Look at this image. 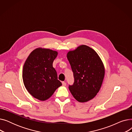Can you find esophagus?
<instances>
[{"mask_svg":"<svg viewBox=\"0 0 132 132\" xmlns=\"http://www.w3.org/2000/svg\"><path fill=\"white\" fill-rule=\"evenodd\" d=\"M62 85L63 86H66V83L65 82H62Z\"/></svg>","mask_w":132,"mask_h":132,"instance_id":"1","label":"esophagus"}]
</instances>
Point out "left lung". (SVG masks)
I'll use <instances>...</instances> for the list:
<instances>
[{"label": "left lung", "mask_w": 132, "mask_h": 132, "mask_svg": "<svg viewBox=\"0 0 132 132\" xmlns=\"http://www.w3.org/2000/svg\"><path fill=\"white\" fill-rule=\"evenodd\" d=\"M67 58L74 77L69 89L74 98L80 103L94 98L99 92L104 78L105 67L97 52L86 45L69 51Z\"/></svg>", "instance_id": "8db88e82"}]
</instances>
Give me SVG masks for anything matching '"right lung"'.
<instances>
[{
  "instance_id": "obj_1",
  "label": "right lung",
  "mask_w": 132,
  "mask_h": 132,
  "mask_svg": "<svg viewBox=\"0 0 132 132\" xmlns=\"http://www.w3.org/2000/svg\"><path fill=\"white\" fill-rule=\"evenodd\" d=\"M58 54L49 48L38 47L30 53L24 64L22 79L25 88L39 101L49 98L62 85L52 65Z\"/></svg>"
}]
</instances>
